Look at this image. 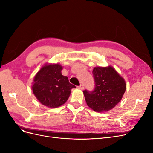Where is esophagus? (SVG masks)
<instances>
[{
    "instance_id": "1",
    "label": "esophagus",
    "mask_w": 153,
    "mask_h": 153,
    "mask_svg": "<svg viewBox=\"0 0 153 153\" xmlns=\"http://www.w3.org/2000/svg\"><path fill=\"white\" fill-rule=\"evenodd\" d=\"M78 87L79 88V89H81V90H83V89H84V85H80L79 86H78Z\"/></svg>"
}]
</instances>
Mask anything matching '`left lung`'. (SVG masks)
I'll use <instances>...</instances> for the list:
<instances>
[{
	"label": "left lung",
	"mask_w": 153,
	"mask_h": 153,
	"mask_svg": "<svg viewBox=\"0 0 153 153\" xmlns=\"http://www.w3.org/2000/svg\"><path fill=\"white\" fill-rule=\"evenodd\" d=\"M92 75L95 82L94 90L83 91L87 105L95 112H107L122 99L126 82L112 66L95 67Z\"/></svg>",
	"instance_id": "1"
}]
</instances>
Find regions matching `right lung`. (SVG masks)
I'll return each mask as SVG.
<instances>
[{
    "mask_svg": "<svg viewBox=\"0 0 153 153\" xmlns=\"http://www.w3.org/2000/svg\"><path fill=\"white\" fill-rule=\"evenodd\" d=\"M62 67L59 64H46L37 73L32 87L39 102L48 108H57L66 102L71 90L76 88L62 75Z\"/></svg>",
    "mask_w": 153,
    "mask_h": 153,
    "instance_id": "right-lung-1",
    "label": "right lung"
}]
</instances>
